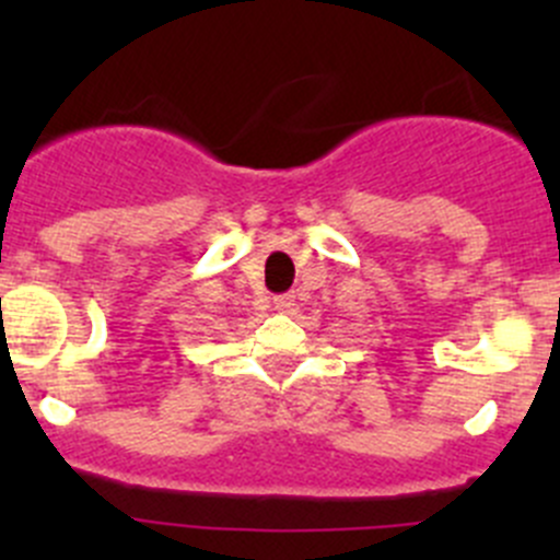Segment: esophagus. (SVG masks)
Instances as JSON below:
<instances>
[{"label":"esophagus","instance_id":"obj_1","mask_svg":"<svg viewBox=\"0 0 560 560\" xmlns=\"http://www.w3.org/2000/svg\"><path fill=\"white\" fill-rule=\"evenodd\" d=\"M273 306H276V312H292V306H295V295L273 298Z\"/></svg>","mask_w":560,"mask_h":560}]
</instances>
